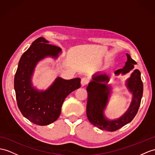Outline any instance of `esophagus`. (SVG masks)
<instances>
[{
  "label": "esophagus",
  "instance_id": "1",
  "mask_svg": "<svg viewBox=\"0 0 155 155\" xmlns=\"http://www.w3.org/2000/svg\"><path fill=\"white\" fill-rule=\"evenodd\" d=\"M89 82V80L87 78H81V86H85L86 85H87Z\"/></svg>",
  "mask_w": 155,
  "mask_h": 155
}]
</instances>
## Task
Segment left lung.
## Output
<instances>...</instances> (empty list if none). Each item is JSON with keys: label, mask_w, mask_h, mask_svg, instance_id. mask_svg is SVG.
<instances>
[{"label": "left lung", "mask_w": 155, "mask_h": 155, "mask_svg": "<svg viewBox=\"0 0 155 155\" xmlns=\"http://www.w3.org/2000/svg\"><path fill=\"white\" fill-rule=\"evenodd\" d=\"M126 56L127 60L126 66L122 69L116 70L114 72L116 75L128 73L134 68V64H137L130 54H126ZM109 78L106 74L93 75V81L89 83L87 87L88 98L86 112L88 120L93 125L101 130L114 131L130 123L137 114L143 96V85L140 71L135 70L126 82L127 88L133 95L129 108L120 118L109 120L104 115V110L108 104L111 89L110 86L107 84Z\"/></svg>", "instance_id": "8db88e82"}]
</instances>
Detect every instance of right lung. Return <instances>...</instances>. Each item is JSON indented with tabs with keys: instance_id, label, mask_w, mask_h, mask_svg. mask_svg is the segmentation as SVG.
Instances as JSON below:
<instances>
[{
	"instance_id": "1",
	"label": "right lung",
	"mask_w": 155,
	"mask_h": 155,
	"mask_svg": "<svg viewBox=\"0 0 155 155\" xmlns=\"http://www.w3.org/2000/svg\"><path fill=\"white\" fill-rule=\"evenodd\" d=\"M43 37L34 41L22 54L14 77L18 107L25 118L39 126H47L60 116L66 97L81 87L80 78L66 80L57 78L48 89L39 91L31 84V77L37 62L47 56L57 58L61 48L48 44Z\"/></svg>"
}]
</instances>
